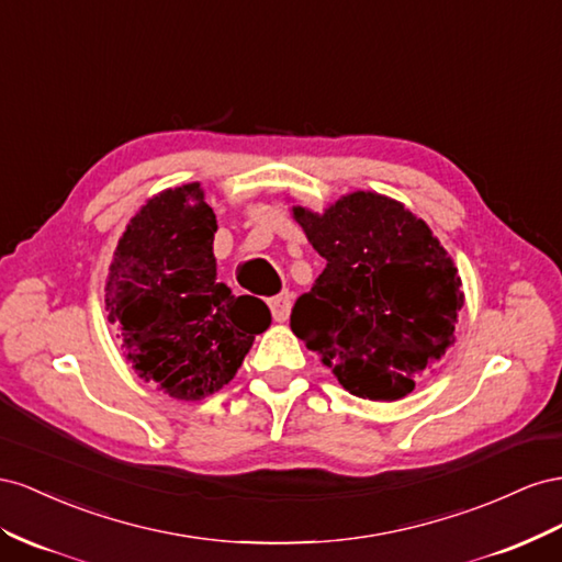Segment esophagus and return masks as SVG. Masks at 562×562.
Here are the masks:
<instances>
[{
	"label": "esophagus",
	"mask_w": 562,
	"mask_h": 562,
	"mask_svg": "<svg viewBox=\"0 0 562 562\" xmlns=\"http://www.w3.org/2000/svg\"><path fill=\"white\" fill-rule=\"evenodd\" d=\"M268 306L272 311V317H276V323H286V319H290V313H292L290 294H278L268 299Z\"/></svg>",
	"instance_id": "1"
}]
</instances>
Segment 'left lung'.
Instances as JSON below:
<instances>
[{"label": "left lung", "mask_w": 562, "mask_h": 562, "mask_svg": "<svg viewBox=\"0 0 562 562\" xmlns=\"http://www.w3.org/2000/svg\"><path fill=\"white\" fill-rule=\"evenodd\" d=\"M292 216L327 261L292 311V329L341 386L393 403L454 344L463 286L452 256L403 202L356 190Z\"/></svg>", "instance_id": "obj_1"}]
</instances>
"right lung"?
<instances>
[{
	"label": "right lung",
	"instance_id": "1",
	"mask_svg": "<svg viewBox=\"0 0 562 562\" xmlns=\"http://www.w3.org/2000/svg\"><path fill=\"white\" fill-rule=\"evenodd\" d=\"M214 233L200 183L167 188L126 223L105 278L108 323L126 362L183 403L233 381L254 336L270 327L261 299L218 282Z\"/></svg>",
	"mask_w": 562,
	"mask_h": 562
}]
</instances>
